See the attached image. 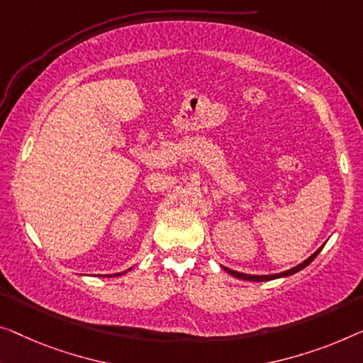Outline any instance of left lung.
Masks as SVG:
<instances>
[{"mask_svg": "<svg viewBox=\"0 0 363 363\" xmlns=\"http://www.w3.org/2000/svg\"><path fill=\"white\" fill-rule=\"evenodd\" d=\"M324 245H326V242H324ZM323 245V246H324ZM323 246L321 247H318V250L311 254L310 257L308 259H305V261L303 262H300L298 266H295V267H291V269H289V270H284V272H279V274H269V275H251V274H245V272H238V270H231V269H228V267H223L226 272H228L230 275H233V277H236V279H241V280H250V282H267V280H275V279H282V277H290V275H294V274H296V272H300L301 269H305L308 264H311V261L313 259H315L318 254L321 252V250H323Z\"/></svg>", "mask_w": 363, "mask_h": 363, "instance_id": "1", "label": "left lung"}]
</instances>
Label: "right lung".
Instances as JSON below:
<instances>
[{"label":"right lung","mask_w":363,"mask_h":363,"mask_svg":"<svg viewBox=\"0 0 363 363\" xmlns=\"http://www.w3.org/2000/svg\"><path fill=\"white\" fill-rule=\"evenodd\" d=\"M125 272H127V270H123V272H118V274H113V275H104V277H118V275H122V274H125Z\"/></svg>","instance_id":"obj_1"}]
</instances>
